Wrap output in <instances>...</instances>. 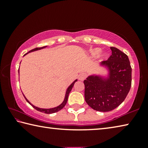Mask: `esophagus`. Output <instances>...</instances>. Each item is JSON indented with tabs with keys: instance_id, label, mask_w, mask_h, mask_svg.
Returning a JSON list of instances; mask_svg holds the SVG:
<instances>
[{
	"instance_id": "34e87169",
	"label": "esophagus",
	"mask_w": 148,
	"mask_h": 148,
	"mask_svg": "<svg viewBox=\"0 0 148 148\" xmlns=\"http://www.w3.org/2000/svg\"><path fill=\"white\" fill-rule=\"evenodd\" d=\"M87 77V74L86 73H81L79 75V79L81 81H83Z\"/></svg>"
}]
</instances>
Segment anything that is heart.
Returning <instances> with one entry per match:
<instances>
[{"instance_id":"1","label":"heart","mask_w":148,"mask_h":148,"mask_svg":"<svg viewBox=\"0 0 148 148\" xmlns=\"http://www.w3.org/2000/svg\"><path fill=\"white\" fill-rule=\"evenodd\" d=\"M100 52H101V49L99 48H95L91 50V54L93 56H96L97 55H99Z\"/></svg>"}]
</instances>
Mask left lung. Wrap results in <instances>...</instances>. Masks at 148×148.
Wrapping results in <instances>:
<instances>
[{
    "label": "left lung",
    "mask_w": 148,
    "mask_h": 148,
    "mask_svg": "<svg viewBox=\"0 0 148 148\" xmlns=\"http://www.w3.org/2000/svg\"><path fill=\"white\" fill-rule=\"evenodd\" d=\"M112 55L102 64L108 66L110 79L89 76L84 81L85 100L92 109L109 112L119 106L131 87L132 69L128 56L115 47H110Z\"/></svg>",
    "instance_id": "obj_1"
}]
</instances>
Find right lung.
Returning <instances> with one entry per match:
<instances>
[{"label":"right lung","instance_id":"add662e5","mask_svg":"<svg viewBox=\"0 0 148 148\" xmlns=\"http://www.w3.org/2000/svg\"><path fill=\"white\" fill-rule=\"evenodd\" d=\"M46 46H44V47H36V48H34V49H31V51H29L28 53H29V52H32V51H36V50H39V49H42V48H44V47H46ZM27 54V53H26ZM26 54H25V55H26ZM18 72H19V70H18ZM76 82H77V79H76L75 80V81L73 82V83H72L71 86H70L69 87V88L67 89V90H66V95H65V97H64V101L62 102V103L61 104V105H59V106H58L57 107H56V108H50V109H43V108H38V107H36V106H33V105H32L31 102H30L28 100H27L26 98H25V97H25V100L27 101V102H29V103L31 105V106L34 108V109H36V110H38V111H39V112H43V113H45V114H53V113H56V112H57L58 111H59V110H61V109H62L64 107V106L65 105H66V102H67V101H68V97H69V93H70V92L71 91V90H72V87H73V86H74V83ZM24 96V95H23Z\"/></svg>","mask_w":148,"mask_h":148}]
</instances>
